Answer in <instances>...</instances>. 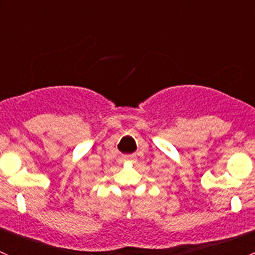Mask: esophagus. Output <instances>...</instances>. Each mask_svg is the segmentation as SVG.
<instances>
[{
	"label": "esophagus",
	"mask_w": 255,
	"mask_h": 255,
	"mask_svg": "<svg viewBox=\"0 0 255 255\" xmlns=\"http://www.w3.org/2000/svg\"><path fill=\"white\" fill-rule=\"evenodd\" d=\"M123 161H134L135 160V155H125L122 158Z\"/></svg>",
	"instance_id": "1"
}]
</instances>
